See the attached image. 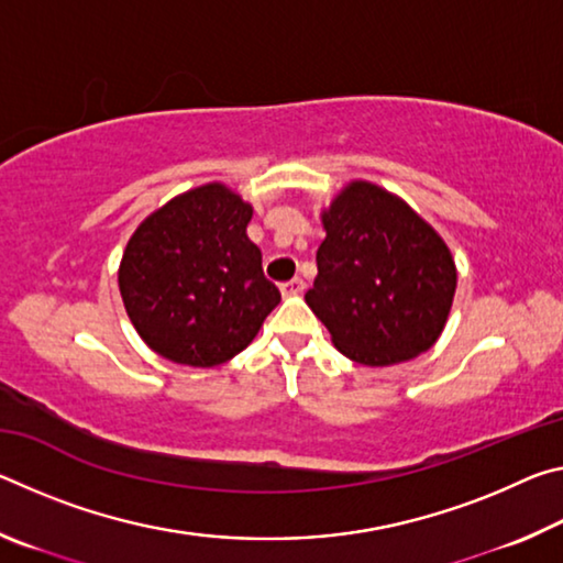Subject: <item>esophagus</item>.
<instances>
[{"label": "esophagus", "instance_id": "1", "mask_svg": "<svg viewBox=\"0 0 563 563\" xmlns=\"http://www.w3.org/2000/svg\"><path fill=\"white\" fill-rule=\"evenodd\" d=\"M302 290H305L302 278H292V280L280 285V292L285 295V298H295V295H302Z\"/></svg>", "mask_w": 563, "mask_h": 563}]
</instances>
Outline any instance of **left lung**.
I'll use <instances>...</instances> for the list:
<instances>
[{
    "label": "left lung",
    "mask_w": 563,
    "mask_h": 563,
    "mask_svg": "<svg viewBox=\"0 0 563 563\" xmlns=\"http://www.w3.org/2000/svg\"><path fill=\"white\" fill-rule=\"evenodd\" d=\"M325 241L305 302L332 345L365 367L430 350L450 318L456 265L450 245L402 198L350 180L320 213Z\"/></svg>",
    "instance_id": "8db88e82"
}]
</instances>
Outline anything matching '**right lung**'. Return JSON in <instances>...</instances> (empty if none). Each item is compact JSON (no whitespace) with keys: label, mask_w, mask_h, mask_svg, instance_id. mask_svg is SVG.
<instances>
[{"label":"right lung","mask_w":563,"mask_h":563,"mask_svg":"<svg viewBox=\"0 0 563 563\" xmlns=\"http://www.w3.org/2000/svg\"><path fill=\"white\" fill-rule=\"evenodd\" d=\"M253 206L221 180L156 208L129 238L119 290L131 325L161 357L223 365L251 345L280 290L245 228Z\"/></svg>","instance_id":"add662e5"}]
</instances>
